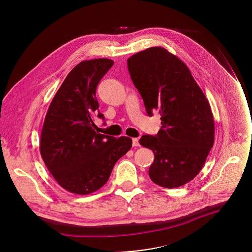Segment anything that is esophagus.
I'll use <instances>...</instances> for the list:
<instances>
[{
    "instance_id": "esophagus-1",
    "label": "esophagus",
    "mask_w": 252,
    "mask_h": 252,
    "mask_svg": "<svg viewBox=\"0 0 252 252\" xmlns=\"http://www.w3.org/2000/svg\"><path fill=\"white\" fill-rule=\"evenodd\" d=\"M132 144H133V146H140L139 140H138L137 138H133V139H132Z\"/></svg>"
}]
</instances>
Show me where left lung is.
<instances>
[{
	"label": "left lung",
	"instance_id": "left-lung-1",
	"mask_svg": "<svg viewBox=\"0 0 252 252\" xmlns=\"http://www.w3.org/2000/svg\"><path fill=\"white\" fill-rule=\"evenodd\" d=\"M132 82L149 116L160 114L161 128L143 135L140 144L154 152L149 177L164 188L191 181L203 167L215 141V122L206 96L188 67L162 47L127 60Z\"/></svg>",
	"mask_w": 252,
	"mask_h": 252
}]
</instances>
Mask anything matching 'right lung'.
Masks as SVG:
<instances>
[{
  "instance_id": "add662e5",
  "label": "right lung",
  "mask_w": 252,
  "mask_h": 252,
  "mask_svg": "<svg viewBox=\"0 0 252 252\" xmlns=\"http://www.w3.org/2000/svg\"><path fill=\"white\" fill-rule=\"evenodd\" d=\"M108 59L77 64L53 98L40 135V155L60 186L76 194H89L105 185L117 160L131 148L128 137L95 131L96 88L113 66Z\"/></svg>"
}]
</instances>
